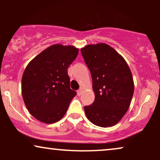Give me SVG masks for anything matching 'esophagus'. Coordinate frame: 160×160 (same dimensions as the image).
<instances>
[{
	"mask_svg": "<svg viewBox=\"0 0 160 160\" xmlns=\"http://www.w3.org/2000/svg\"><path fill=\"white\" fill-rule=\"evenodd\" d=\"M81 94H82V89H78V95H79V96H80V95Z\"/></svg>",
	"mask_w": 160,
	"mask_h": 160,
	"instance_id": "obj_1",
	"label": "esophagus"
}]
</instances>
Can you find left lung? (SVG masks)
<instances>
[{"mask_svg":"<svg viewBox=\"0 0 160 160\" xmlns=\"http://www.w3.org/2000/svg\"><path fill=\"white\" fill-rule=\"evenodd\" d=\"M81 54L92 79L95 100L85 106L88 120L95 126H114L126 114L134 92L132 72L125 59L105 43L88 45Z\"/></svg>","mask_w":160,"mask_h":160,"instance_id":"1","label":"left lung"}]
</instances>
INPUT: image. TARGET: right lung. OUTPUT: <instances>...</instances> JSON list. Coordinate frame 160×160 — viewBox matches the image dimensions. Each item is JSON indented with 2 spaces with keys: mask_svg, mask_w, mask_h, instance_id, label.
Masks as SVG:
<instances>
[{
  "mask_svg": "<svg viewBox=\"0 0 160 160\" xmlns=\"http://www.w3.org/2000/svg\"><path fill=\"white\" fill-rule=\"evenodd\" d=\"M78 54L72 46L52 45L27 65L22 78V94L29 113L37 120L53 123L67 112L77 92L70 88L68 68Z\"/></svg>",
  "mask_w": 160,
  "mask_h": 160,
  "instance_id": "obj_1",
  "label": "right lung"
}]
</instances>
